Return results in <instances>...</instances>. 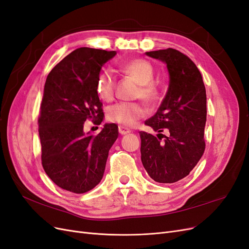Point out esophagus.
I'll return each instance as SVG.
<instances>
[{
	"label": "esophagus",
	"mask_w": 249,
	"mask_h": 249,
	"mask_svg": "<svg viewBox=\"0 0 249 249\" xmlns=\"http://www.w3.org/2000/svg\"><path fill=\"white\" fill-rule=\"evenodd\" d=\"M118 132H119L120 135H126V134L131 133V130L129 129V127H126V126L119 125V126H118Z\"/></svg>",
	"instance_id": "1"
}]
</instances>
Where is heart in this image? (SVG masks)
<instances>
[{
	"label": "heart",
	"mask_w": 249,
	"mask_h": 249,
	"mask_svg": "<svg viewBox=\"0 0 249 249\" xmlns=\"http://www.w3.org/2000/svg\"><path fill=\"white\" fill-rule=\"evenodd\" d=\"M119 69L126 76L132 77L139 87L135 96L145 102L153 103L159 99V89L153 82L155 76L154 66L144 59H133L122 63ZM116 80L108 70L103 71L96 80V92L103 101L110 102L115 96ZM146 115V109L141 103L122 102L113 105L107 116L110 122L125 126H133L139 119Z\"/></svg>",
	"instance_id": "1"
}]
</instances>
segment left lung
Instances as JSON below:
<instances>
[{"label":"left lung","mask_w":249,"mask_h":249,"mask_svg":"<svg viewBox=\"0 0 249 249\" xmlns=\"http://www.w3.org/2000/svg\"><path fill=\"white\" fill-rule=\"evenodd\" d=\"M145 54L166 63L169 87L156 114L144 123L159 134L139 133L141 161L154 180L171 184L189 175L205 152L206 87L197 66L179 51L168 48ZM164 130L167 137L160 134Z\"/></svg>","instance_id":"obj_1"}]
</instances>
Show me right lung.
Listing matches in <instances>:
<instances>
[{
  "mask_svg": "<svg viewBox=\"0 0 249 249\" xmlns=\"http://www.w3.org/2000/svg\"><path fill=\"white\" fill-rule=\"evenodd\" d=\"M115 51L80 48L48 74L38 117L41 164L58 187L85 193L103 178L118 126L106 124L97 135L85 134L84 124H101L103 104L96 92L102 66Z\"/></svg>",
  "mask_w": 249,
  "mask_h": 249,
  "instance_id": "obj_1",
  "label": "right lung"
}]
</instances>
